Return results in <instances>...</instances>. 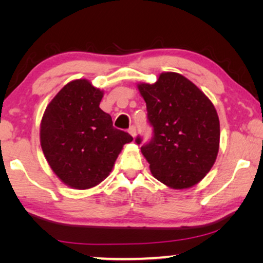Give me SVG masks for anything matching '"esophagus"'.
Instances as JSON below:
<instances>
[{"label": "esophagus", "instance_id": "obj_1", "mask_svg": "<svg viewBox=\"0 0 263 263\" xmlns=\"http://www.w3.org/2000/svg\"><path fill=\"white\" fill-rule=\"evenodd\" d=\"M129 134H130L133 138H135V135H136V128L134 127V125H132L130 128H129Z\"/></svg>", "mask_w": 263, "mask_h": 263}]
</instances>
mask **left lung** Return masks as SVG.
I'll return each instance as SVG.
<instances>
[{
  "mask_svg": "<svg viewBox=\"0 0 263 263\" xmlns=\"http://www.w3.org/2000/svg\"><path fill=\"white\" fill-rule=\"evenodd\" d=\"M138 88L153 127V138L141 147L152 175L172 189L197 184L218 156L220 124L214 105L196 85L172 71Z\"/></svg>",
  "mask_w": 263,
  "mask_h": 263,
  "instance_id": "1",
  "label": "left lung"
}]
</instances>
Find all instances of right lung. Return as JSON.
<instances>
[{
  "instance_id": "obj_1",
  "label": "right lung",
  "mask_w": 263,
  "mask_h": 263,
  "mask_svg": "<svg viewBox=\"0 0 263 263\" xmlns=\"http://www.w3.org/2000/svg\"><path fill=\"white\" fill-rule=\"evenodd\" d=\"M103 96L86 79L70 81L43 115V153L57 177L74 189H89L104 181L123 146L133 141L99 107Z\"/></svg>"
}]
</instances>
